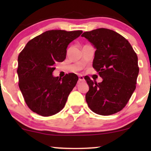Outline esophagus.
Returning a JSON list of instances; mask_svg holds the SVG:
<instances>
[{
  "mask_svg": "<svg viewBox=\"0 0 151 151\" xmlns=\"http://www.w3.org/2000/svg\"><path fill=\"white\" fill-rule=\"evenodd\" d=\"M84 81V77H83L82 75H79V82H81V81Z\"/></svg>",
  "mask_w": 151,
  "mask_h": 151,
  "instance_id": "34e87169",
  "label": "esophagus"
}]
</instances>
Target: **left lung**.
<instances>
[{"label":"left lung","mask_w":151,"mask_h":151,"mask_svg":"<svg viewBox=\"0 0 151 151\" xmlns=\"http://www.w3.org/2000/svg\"><path fill=\"white\" fill-rule=\"evenodd\" d=\"M96 49L93 67L102 78L93 81L84 79L89 89L86 93L88 106L94 113L109 116L122 110L136 89L139 68L138 57L125 37L115 31L99 28L84 32Z\"/></svg>","instance_id":"8db88e82"}]
</instances>
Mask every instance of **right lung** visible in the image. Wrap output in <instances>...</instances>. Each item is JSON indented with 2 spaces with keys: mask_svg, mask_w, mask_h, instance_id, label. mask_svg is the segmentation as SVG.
Returning a JSON list of instances; mask_svg holds the SVG:
<instances>
[{
  "mask_svg": "<svg viewBox=\"0 0 151 151\" xmlns=\"http://www.w3.org/2000/svg\"><path fill=\"white\" fill-rule=\"evenodd\" d=\"M81 30H48L27 43L18 56L19 88L27 106L35 113L50 116L65 106L78 81L77 74L52 75L56 62L66 58L67 48Z\"/></svg>",
  "mask_w": 151,
  "mask_h": 151,
  "instance_id": "obj_1",
  "label": "right lung"
}]
</instances>
